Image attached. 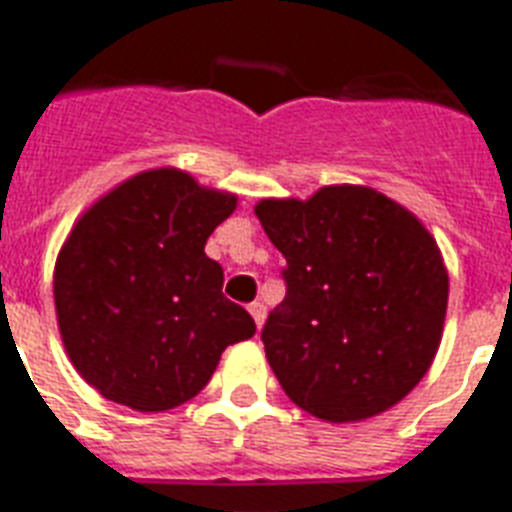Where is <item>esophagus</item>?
I'll return each mask as SVG.
<instances>
[{
    "label": "esophagus",
    "instance_id": "obj_1",
    "mask_svg": "<svg viewBox=\"0 0 512 512\" xmlns=\"http://www.w3.org/2000/svg\"><path fill=\"white\" fill-rule=\"evenodd\" d=\"M249 313H252V318H255L257 328L263 326V321H265V305H263V302H252V305H249Z\"/></svg>",
    "mask_w": 512,
    "mask_h": 512
}]
</instances>
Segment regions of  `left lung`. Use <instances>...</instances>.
<instances>
[{
    "instance_id": "8db88e82",
    "label": "left lung",
    "mask_w": 512,
    "mask_h": 512,
    "mask_svg": "<svg viewBox=\"0 0 512 512\" xmlns=\"http://www.w3.org/2000/svg\"><path fill=\"white\" fill-rule=\"evenodd\" d=\"M286 265V297L263 326L289 400L331 423L384 413L439 350L450 281L434 236L365 186H326L255 207Z\"/></svg>"
}]
</instances>
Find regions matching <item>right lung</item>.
Listing matches in <instances>:
<instances>
[{"label":"right lung","instance_id":"right-lung-1","mask_svg":"<svg viewBox=\"0 0 512 512\" xmlns=\"http://www.w3.org/2000/svg\"><path fill=\"white\" fill-rule=\"evenodd\" d=\"M236 197L147 170L86 210L54 265V307L76 371L102 397L160 413L197 397L255 321L223 294L207 236Z\"/></svg>","mask_w":512,"mask_h":512}]
</instances>
